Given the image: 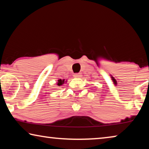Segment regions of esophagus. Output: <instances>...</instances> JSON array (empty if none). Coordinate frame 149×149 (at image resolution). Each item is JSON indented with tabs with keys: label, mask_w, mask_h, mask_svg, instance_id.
<instances>
[{
	"label": "esophagus",
	"mask_w": 149,
	"mask_h": 149,
	"mask_svg": "<svg viewBox=\"0 0 149 149\" xmlns=\"http://www.w3.org/2000/svg\"><path fill=\"white\" fill-rule=\"evenodd\" d=\"M81 76V74H79V73H78V74H75L74 75V77H76V78H79Z\"/></svg>",
	"instance_id": "34e87169"
}]
</instances>
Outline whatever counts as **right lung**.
Masks as SVG:
<instances>
[{
    "instance_id": "right-lung-1",
    "label": "right lung",
    "mask_w": 149,
    "mask_h": 149,
    "mask_svg": "<svg viewBox=\"0 0 149 149\" xmlns=\"http://www.w3.org/2000/svg\"><path fill=\"white\" fill-rule=\"evenodd\" d=\"M65 83V79H60L58 80V83H57V85H58V86H61L63 84H64Z\"/></svg>"
}]
</instances>
